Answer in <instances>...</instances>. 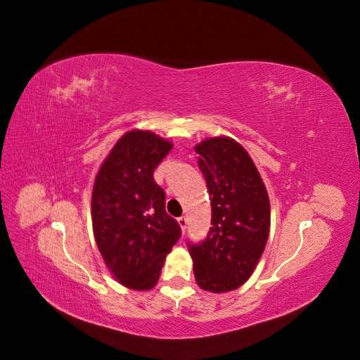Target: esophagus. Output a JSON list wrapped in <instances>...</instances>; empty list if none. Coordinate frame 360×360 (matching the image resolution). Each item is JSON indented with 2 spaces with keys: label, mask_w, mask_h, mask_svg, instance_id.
<instances>
[{
  "label": "esophagus",
  "mask_w": 360,
  "mask_h": 360,
  "mask_svg": "<svg viewBox=\"0 0 360 360\" xmlns=\"http://www.w3.org/2000/svg\"><path fill=\"white\" fill-rule=\"evenodd\" d=\"M179 225H180V228H181V231L184 233L186 231V228H188V217L186 216H181V217H179Z\"/></svg>",
  "instance_id": "esophagus-1"
}]
</instances>
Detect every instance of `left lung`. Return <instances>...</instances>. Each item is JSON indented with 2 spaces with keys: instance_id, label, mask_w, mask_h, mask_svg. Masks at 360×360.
I'll use <instances>...</instances> for the list:
<instances>
[{
  "instance_id": "left-lung-1",
  "label": "left lung",
  "mask_w": 360,
  "mask_h": 360,
  "mask_svg": "<svg viewBox=\"0 0 360 360\" xmlns=\"http://www.w3.org/2000/svg\"><path fill=\"white\" fill-rule=\"evenodd\" d=\"M212 202V228L201 243H188L197 284L233 291L254 274L270 230L266 186L248 151L228 136L195 147Z\"/></svg>"
}]
</instances>
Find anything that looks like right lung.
<instances>
[{
	"instance_id": "right-lung-1",
	"label": "right lung",
	"mask_w": 360,
	"mask_h": 360,
	"mask_svg": "<svg viewBox=\"0 0 360 360\" xmlns=\"http://www.w3.org/2000/svg\"><path fill=\"white\" fill-rule=\"evenodd\" d=\"M171 148L168 139L150 130H130L117 141L94 180L96 243L112 276L127 288H153L181 236L165 210V192L153 179Z\"/></svg>"
}]
</instances>
